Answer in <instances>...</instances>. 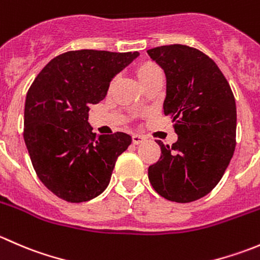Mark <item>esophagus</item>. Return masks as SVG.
Returning <instances> with one entry per match:
<instances>
[{
    "label": "esophagus",
    "instance_id": "esophagus-1",
    "mask_svg": "<svg viewBox=\"0 0 260 260\" xmlns=\"http://www.w3.org/2000/svg\"><path fill=\"white\" fill-rule=\"evenodd\" d=\"M143 140H145V137H143V136H141V135H133L132 136L133 145H140V143L142 142Z\"/></svg>",
    "mask_w": 260,
    "mask_h": 260
}]
</instances>
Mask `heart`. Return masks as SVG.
I'll use <instances>...</instances> for the list:
<instances>
[{"label":"heart","instance_id":"1","mask_svg":"<svg viewBox=\"0 0 260 260\" xmlns=\"http://www.w3.org/2000/svg\"><path fill=\"white\" fill-rule=\"evenodd\" d=\"M137 75L140 78L141 83H145V81L152 79L153 77H157V75H162L161 68L158 67L154 62H143L142 65H140L137 69Z\"/></svg>","mask_w":260,"mask_h":260}]
</instances>
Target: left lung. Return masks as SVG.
Instances as JSON below:
<instances>
[{"label": "left lung", "instance_id": "8db88e82", "mask_svg": "<svg viewBox=\"0 0 260 260\" xmlns=\"http://www.w3.org/2000/svg\"><path fill=\"white\" fill-rule=\"evenodd\" d=\"M147 52L165 70L164 113L179 136L171 147L157 141L161 157L148 167L149 182L167 200L191 203L217 185L234 154V94L214 60L200 50L174 44Z\"/></svg>", "mask_w": 260, "mask_h": 260}]
</instances>
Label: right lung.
Here are the masks:
<instances>
[{"label": "right lung", "instance_id": "add662e5", "mask_svg": "<svg viewBox=\"0 0 260 260\" xmlns=\"http://www.w3.org/2000/svg\"><path fill=\"white\" fill-rule=\"evenodd\" d=\"M137 56V51L64 52L28 88L23 140L36 175L57 198L84 203L109 185L115 161L132 138L123 132L93 133L89 107L106 98L114 75Z\"/></svg>", "mask_w": 260, "mask_h": 260}]
</instances>
